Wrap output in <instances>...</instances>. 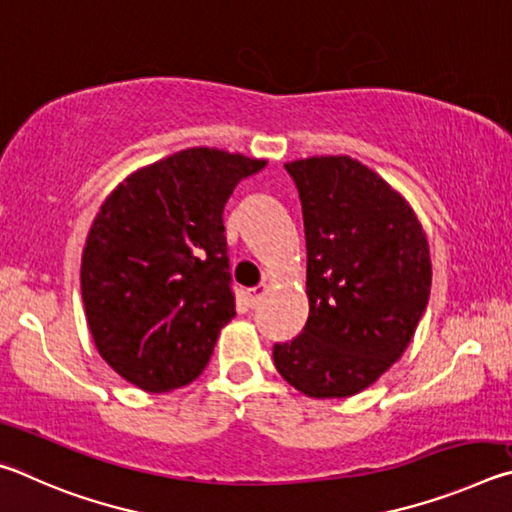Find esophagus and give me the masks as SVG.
I'll list each match as a JSON object with an SVG mask.
<instances>
[{
	"label": "esophagus",
	"mask_w": 512,
	"mask_h": 512,
	"mask_svg": "<svg viewBox=\"0 0 512 512\" xmlns=\"http://www.w3.org/2000/svg\"><path fill=\"white\" fill-rule=\"evenodd\" d=\"M266 291H268V284H259V287L248 289V302H250V307H257L259 300L264 298Z\"/></svg>",
	"instance_id": "1"
}]
</instances>
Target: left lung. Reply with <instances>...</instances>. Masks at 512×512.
<instances>
[{
  "instance_id": "left-lung-1",
  "label": "left lung",
  "mask_w": 512,
  "mask_h": 512,
  "mask_svg": "<svg viewBox=\"0 0 512 512\" xmlns=\"http://www.w3.org/2000/svg\"><path fill=\"white\" fill-rule=\"evenodd\" d=\"M284 169L302 203L309 318L275 343V368L316 400L357 395L402 357L427 309V235L406 198L350 155Z\"/></svg>"
}]
</instances>
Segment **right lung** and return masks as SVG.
Returning a JSON list of instances; mask_svg holds the SVG:
<instances>
[{
	"label": "right lung",
	"mask_w": 512,
	"mask_h": 512,
	"mask_svg": "<svg viewBox=\"0 0 512 512\" xmlns=\"http://www.w3.org/2000/svg\"><path fill=\"white\" fill-rule=\"evenodd\" d=\"M264 167L194 146L133 171L103 201L83 248L81 293L97 352L119 377L167 393L205 370L237 314L223 207Z\"/></svg>",
	"instance_id": "right-lung-1"
}]
</instances>
